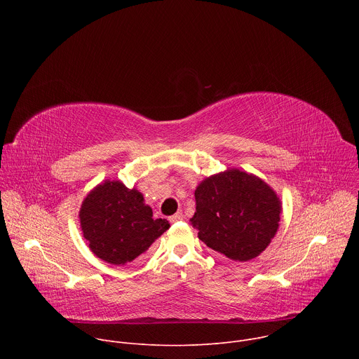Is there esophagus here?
<instances>
[{
	"label": "esophagus",
	"instance_id": "obj_1",
	"mask_svg": "<svg viewBox=\"0 0 359 359\" xmlns=\"http://www.w3.org/2000/svg\"><path fill=\"white\" fill-rule=\"evenodd\" d=\"M183 219V215H182V212H177L176 215H173V216H170V222L172 223H175V222H179V220H182Z\"/></svg>",
	"mask_w": 359,
	"mask_h": 359
}]
</instances>
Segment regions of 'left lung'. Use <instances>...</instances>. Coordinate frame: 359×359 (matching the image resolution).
I'll use <instances>...</instances> for the list:
<instances>
[{"label":"left lung","mask_w":359,"mask_h":359,"mask_svg":"<svg viewBox=\"0 0 359 359\" xmlns=\"http://www.w3.org/2000/svg\"><path fill=\"white\" fill-rule=\"evenodd\" d=\"M194 198L190 223L198 238L230 260L255 259L278 230L280 197L247 172L229 169L206 177L196 187Z\"/></svg>","instance_id":"left-lung-1"}]
</instances>
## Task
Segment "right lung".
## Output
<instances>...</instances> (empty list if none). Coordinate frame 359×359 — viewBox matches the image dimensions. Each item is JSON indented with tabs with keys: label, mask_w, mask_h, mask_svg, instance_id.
Returning <instances> with one entry per match:
<instances>
[{
	"label": "right lung",
	"mask_w": 359,
	"mask_h": 359,
	"mask_svg": "<svg viewBox=\"0 0 359 359\" xmlns=\"http://www.w3.org/2000/svg\"><path fill=\"white\" fill-rule=\"evenodd\" d=\"M79 220L90 251L114 266L137 259L170 227L166 219H153L139 190L119 180L92 189L82 201Z\"/></svg>",
	"instance_id": "1"
}]
</instances>
